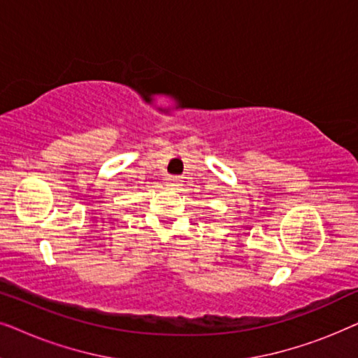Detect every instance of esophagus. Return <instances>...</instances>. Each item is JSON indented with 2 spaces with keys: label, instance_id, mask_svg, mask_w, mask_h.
<instances>
[{
  "label": "esophagus",
  "instance_id": "esophagus-1",
  "mask_svg": "<svg viewBox=\"0 0 358 358\" xmlns=\"http://www.w3.org/2000/svg\"><path fill=\"white\" fill-rule=\"evenodd\" d=\"M171 185H173V187H178V185H179V184H178V182H176V180H173V182H171Z\"/></svg>",
  "mask_w": 358,
  "mask_h": 358
}]
</instances>
